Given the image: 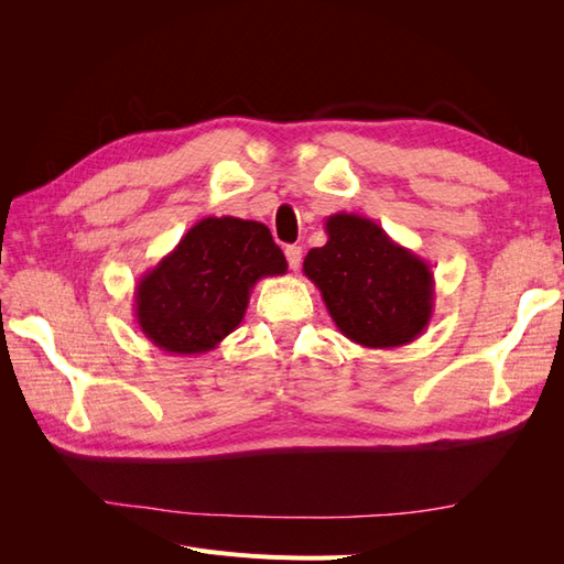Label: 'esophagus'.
<instances>
[{"instance_id":"34e87169","label":"esophagus","mask_w":564,"mask_h":564,"mask_svg":"<svg viewBox=\"0 0 564 564\" xmlns=\"http://www.w3.org/2000/svg\"><path fill=\"white\" fill-rule=\"evenodd\" d=\"M284 256H286V261H289V268H292V270H299L301 259H303V251H301V247H296V245H289V247L284 249Z\"/></svg>"}]
</instances>
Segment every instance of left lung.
<instances>
[{
	"label": "left lung",
	"instance_id": "8db88e82",
	"mask_svg": "<svg viewBox=\"0 0 564 564\" xmlns=\"http://www.w3.org/2000/svg\"><path fill=\"white\" fill-rule=\"evenodd\" d=\"M324 230L327 245L308 251L303 272L338 332L365 348L412 344L433 317L431 265L365 216L334 214Z\"/></svg>",
	"mask_w": 564,
	"mask_h": 564
}]
</instances>
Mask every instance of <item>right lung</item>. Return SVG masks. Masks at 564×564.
Returning <instances> with one entry per match:
<instances>
[{"instance_id":"obj_1","label":"right lung","mask_w":564,"mask_h":564,"mask_svg":"<svg viewBox=\"0 0 564 564\" xmlns=\"http://www.w3.org/2000/svg\"><path fill=\"white\" fill-rule=\"evenodd\" d=\"M284 272V253L263 224L209 216L139 280L133 315L160 350L202 355L240 327L256 282Z\"/></svg>"}]
</instances>
